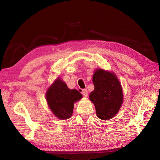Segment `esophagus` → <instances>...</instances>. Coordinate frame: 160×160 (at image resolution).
<instances>
[{"label": "esophagus", "instance_id": "obj_1", "mask_svg": "<svg viewBox=\"0 0 160 160\" xmlns=\"http://www.w3.org/2000/svg\"><path fill=\"white\" fill-rule=\"evenodd\" d=\"M81 93H82V94L83 95L84 97H87V96H88V91H87V89H82Z\"/></svg>", "mask_w": 160, "mask_h": 160}]
</instances>
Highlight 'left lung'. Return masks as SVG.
<instances>
[{
    "label": "left lung",
    "mask_w": 160,
    "mask_h": 160,
    "mask_svg": "<svg viewBox=\"0 0 160 160\" xmlns=\"http://www.w3.org/2000/svg\"><path fill=\"white\" fill-rule=\"evenodd\" d=\"M94 90L89 98L95 106L97 117L108 120L113 118L120 109L123 102V92L116 75L98 69L93 75Z\"/></svg>",
    "instance_id": "obj_1"
}]
</instances>
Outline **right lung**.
Returning a JSON list of instances; mask_svg holds the SVG:
<instances>
[{
	"instance_id": "add662e5",
	"label": "right lung",
	"mask_w": 160,
	"mask_h": 160,
	"mask_svg": "<svg viewBox=\"0 0 160 160\" xmlns=\"http://www.w3.org/2000/svg\"><path fill=\"white\" fill-rule=\"evenodd\" d=\"M47 100L51 111L60 119H67L72 116L74 102L82 98L75 89L70 90L60 79H56L47 92Z\"/></svg>"
}]
</instances>
